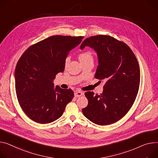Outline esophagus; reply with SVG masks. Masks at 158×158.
Returning <instances> with one entry per match:
<instances>
[{"mask_svg": "<svg viewBox=\"0 0 158 158\" xmlns=\"http://www.w3.org/2000/svg\"><path fill=\"white\" fill-rule=\"evenodd\" d=\"M84 94V93L81 91H76L74 93V95L76 97H79L81 96H82Z\"/></svg>", "mask_w": 158, "mask_h": 158, "instance_id": "obj_1", "label": "esophagus"}]
</instances>
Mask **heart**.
I'll return each mask as SVG.
<instances>
[{
  "mask_svg": "<svg viewBox=\"0 0 158 158\" xmlns=\"http://www.w3.org/2000/svg\"><path fill=\"white\" fill-rule=\"evenodd\" d=\"M79 59L80 60V61L81 62V64H82V63L88 61L89 60H93V56L90 51H88L83 52H82V53H81L79 55ZM69 61H70V58L67 57L65 60V66H67L69 64Z\"/></svg>",
  "mask_w": 158,
  "mask_h": 158,
  "instance_id": "1",
  "label": "heart"
}]
</instances>
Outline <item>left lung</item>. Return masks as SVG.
Wrapping results in <instances>:
<instances>
[{"label": "left lung", "mask_w": 158, "mask_h": 158, "mask_svg": "<svg viewBox=\"0 0 158 158\" xmlns=\"http://www.w3.org/2000/svg\"><path fill=\"white\" fill-rule=\"evenodd\" d=\"M86 46L97 52L99 65L94 77L106 82L100 95L85 93L88 105L82 113L98 125L114 123L127 114L138 94L140 72L137 59L127 44L110 35L87 38L80 48Z\"/></svg>", "instance_id": "obj_1"}]
</instances>
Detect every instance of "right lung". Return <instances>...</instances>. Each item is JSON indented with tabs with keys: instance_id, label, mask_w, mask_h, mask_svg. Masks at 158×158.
<instances>
[{
	"instance_id": "1",
	"label": "right lung",
	"mask_w": 158,
	"mask_h": 158,
	"mask_svg": "<svg viewBox=\"0 0 158 158\" xmlns=\"http://www.w3.org/2000/svg\"><path fill=\"white\" fill-rule=\"evenodd\" d=\"M84 37L53 35L30 46L19 59L15 69V88L21 108L27 116L40 124L60 118L74 96L71 89L56 86L53 80L65 69L70 50Z\"/></svg>"
}]
</instances>
